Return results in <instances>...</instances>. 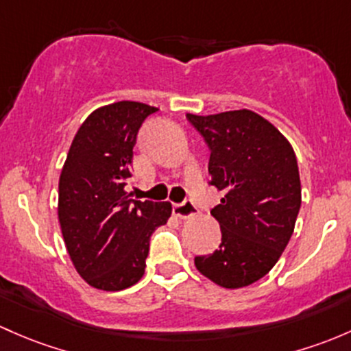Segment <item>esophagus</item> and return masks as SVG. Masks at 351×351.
<instances>
[{
	"label": "esophagus",
	"instance_id": "1",
	"mask_svg": "<svg viewBox=\"0 0 351 351\" xmlns=\"http://www.w3.org/2000/svg\"><path fill=\"white\" fill-rule=\"evenodd\" d=\"M195 213H197V210H195L193 204L188 200L183 202V204L173 205V215L178 217V219H182V220L191 219V217H195Z\"/></svg>",
	"mask_w": 351,
	"mask_h": 351
}]
</instances>
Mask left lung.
I'll return each mask as SVG.
<instances>
[{"label":"left lung","instance_id":"left-lung-1","mask_svg":"<svg viewBox=\"0 0 351 351\" xmlns=\"http://www.w3.org/2000/svg\"><path fill=\"white\" fill-rule=\"evenodd\" d=\"M186 117L210 147V185L223 193L210 212L222 242L210 256L195 257V265L219 286L245 287L274 267L294 232L301 206L296 154L254 110Z\"/></svg>","mask_w":351,"mask_h":351}]
</instances>
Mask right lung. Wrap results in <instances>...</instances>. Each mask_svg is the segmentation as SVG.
Wrapping results in <instances>:
<instances>
[{
	"label": "right lung",
	"mask_w": 351,
	"mask_h": 351,
	"mask_svg": "<svg viewBox=\"0 0 351 351\" xmlns=\"http://www.w3.org/2000/svg\"><path fill=\"white\" fill-rule=\"evenodd\" d=\"M153 106L119 101L95 109L70 145L58 182V222L73 267L88 286L123 291L145 274L149 237L169 202L132 200V147Z\"/></svg>",
	"instance_id": "add662e5"
}]
</instances>
